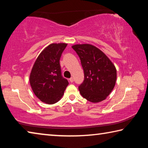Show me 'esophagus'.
<instances>
[{
	"label": "esophagus",
	"instance_id": "1",
	"mask_svg": "<svg viewBox=\"0 0 148 148\" xmlns=\"http://www.w3.org/2000/svg\"><path fill=\"white\" fill-rule=\"evenodd\" d=\"M69 80H70V82H71V83H72V82H74V78H73V77H71V78L69 79Z\"/></svg>",
	"mask_w": 148,
	"mask_h": 148
}]
</instances>
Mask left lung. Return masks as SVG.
<instances>
[{
	"instance_id": "left-lung-1",
	"label": "left lung",
	"mask_w": 148,
	"mask_h": 148,
	"mask_svg": "<svg viewBox=\"0 0 148 148\" xmlns=\"http://www.w3.org/2000/svg\"><path fill=\"white\" fill-rule=\"evenodd\" d=\"M81 61L84 80L78 87L82 97L91 102L104 101L115 86L116 69L101 50L91 44L72 46Z\"/></svg>"
}]
</instances>
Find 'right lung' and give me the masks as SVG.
I'll return each mask as SVG.
<instances>
[{
    "mask_svg": "<svg viewBox=\"0 0 148 148\" xmlns=\"http://www.w3.org/2000/svg\"><path fill=\"white\" fill-rule=\"evenodd\" d=\"M67 44H51L35 61L30 74V84L34 95L42 102L53 104L58 102L69 85L62 76L60 59Z\"/></svg>",
    "mask_w": 148,
    "mask_h": 148,
    "instance_id": "add662e5",
    "label": "right lung"
}]
</instances>
